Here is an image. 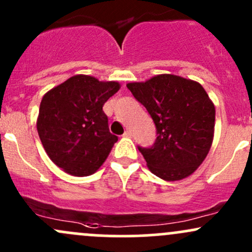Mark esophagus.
I'll list each match as a JSON object with an SVG mask.
<instances>
[{
    "instance_id": "1",
    "label": "esophagus",
    "mask_w": 252,
    "mask_h": 252,
    "mask_svg": "<svg viewBox=\"0 0 252 252\" xmlns=\"http://www.w3.org/2000/svg\"><path fill=\"white\" fill-rule=\"evenodd\" d=\"M124 136H126V137H130L131 136V130H129V129H126V131H124Z\"/></svg>"
}]
</instances>
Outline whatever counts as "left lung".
I'll return each instance as SVG.
<instances>
[{
    "instance_id": "left-lung-1",
    "label": "left lung",
    "mask_w": 252,
    "mask_h": 252,
    "mask_svg": "<svg viewBox=\"0 0 252 252\" xmlns=\"http://www.w3.org/2000/svg\"><path fill=\"white\" fill-rule=\"evenodd\" d=\"M126 87L145 106L157 130L152 146H137L148 169L166 181L194 173L209 153L215 126V106L203 87L174 75Z\"/></svg>"
}]
</instances>
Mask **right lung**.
I'll return each instance as SVG.
<instances>
[{"label": "right lung", "instance_id": "add662e5", "mask_svg": "<svg viewBox=\"0 0 252 252\" xmlns=\"http://www.w3.org/2000/svg\"><path fill=\"white\" fill-rule=\"evenodd\" d=\"M118 89L117 82L77 75L43 96L37 131L47 155L65 173L88 176L107 158L118 137L110 133L102 106Z\"/></svg>", "mask_w": 252, "mask_h": 252}]
</instances>
